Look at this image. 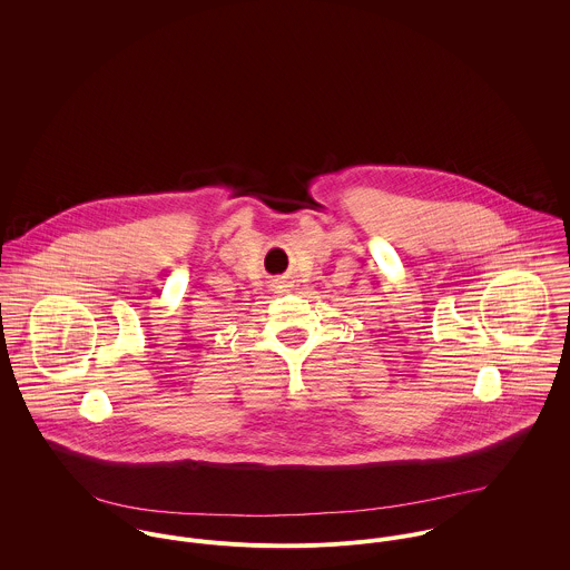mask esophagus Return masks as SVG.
<instances>
[{
  "label": "esophagus",
  "mask_w": 570,
  "mask_h": 570,
  "mask_svg": "<svg viewBox=\"0 0 570 570\" xmlns=\"http://www.w3.org/2000/svg\"><path fill=\"white\" fill-rule=\"evenodd\" d=\"M274 292H287V283L283 278H274L272 285H269Z\"/></svg>",
  "instance_id": "1"
}]
</instances>
